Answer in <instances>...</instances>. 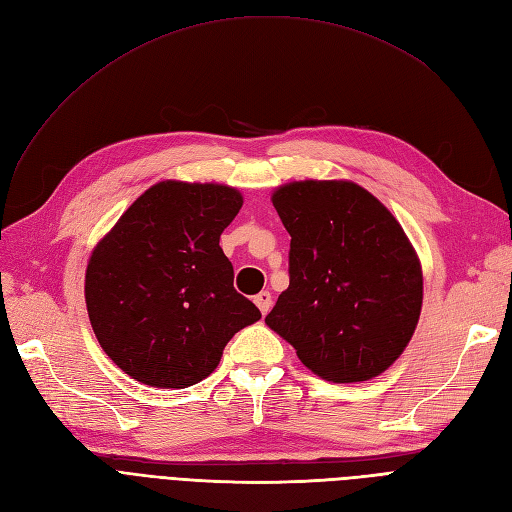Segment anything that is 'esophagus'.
<instances>
[{
    "mask_svg": "<svg viewBox=\"0 0 512 512\" xmlns=\"http://www.w3.org/2000/svg\"><path fill=\"white\" fill-rule=\"evenodd\" d=\"M254 303L258 305L260 314L267 316L269 309H271V292L269 290H262L260 294H256V297H254Z\"/></svg>",
    "mask_w": 512,
    "mask_h": 512,
    "instance_id": "esophagus-1",
    "label": "esophagus"
}]
</instances>
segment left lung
<instances>
[{
	"instance_id": "8db88e82",
	"label": "left lung",
	"mask_w": 512,
	"mask_h": 512,
	"mask_svg": "<svg viewBox=\"0 0 512 512\" xmlns=\"http://www.w3.org/2000/svg\"><path fill=\"white\" fill-rule=\"evenodd\" d=\"M271 203L290 235V284L267 327L329 382H365L406 350L423 307V269L404 228L346 179H305Z\"/></svg>"
}]
</instances>
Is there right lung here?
I'll return each instance as SVG.
<instances>
[{
  "instance_id": "add662e5",
  "label": "right lung",
  "mask_w": 512,
  "mask_h": 512,
  "mask_svg": "<svg viewBox=\"0 0 512 512\" xmlns=\"http://www.w3.org/2000/svg\"><path fill=\"white\" fill-rule=\"evenodd\" d=\"M241 205L230 185L166 179L96 243L85 271L89 322L130 378L188 389L213 374L232 335L260 320L220 247Z\"/></svg>"
}]
</instances>
